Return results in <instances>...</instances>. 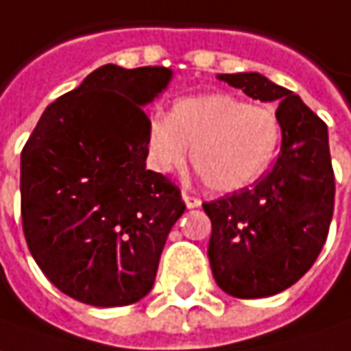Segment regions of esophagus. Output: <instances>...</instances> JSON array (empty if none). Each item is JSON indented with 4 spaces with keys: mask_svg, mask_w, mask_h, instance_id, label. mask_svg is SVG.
<instances>
[{
    "mask_svg": "<svg viewBox=\"0 0 351 351\" xmlns=\"http://www.w3.org/2000/svg\"><path fill=\"white\" fill-rule=\"evenodd\" d=\"M182 200H184L186 208H200V204H202V200H200V198L192 196V194H189V192H182Z\"/></svg>",
    "mask_w": 351,
    "mask_h": 351,
    "instance_id": "1",
    "label": "esophagus"
}]
</instances>
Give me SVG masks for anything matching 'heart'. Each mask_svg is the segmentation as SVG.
Segmentation results:
<instances>
[{
  "instance_id": "b5f03b06",
  "label": "heart",
  "mask_w": 351,
  "mask_h": 351,
  "mask_svg": "<svg viewBox=\"0 0 351 351\" xmlns=\"http://www.w3.org/2000/svg\"><path fill=\"white\" fill-rule=\"evenodd\" d=\"M282 125L273 108L228 94L175 101L169 117L153 115L145 137L153 171L169 175L192 165L214 192H239L265 175L281 147Z\"/></svg>"
}]
</instances>
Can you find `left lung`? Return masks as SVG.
I'll return each mask as SVG.
<instances>
[{"label":"left lung","mask_w":351,"mask_h":351,"mask_svg":"<svg viewBox=\"0 0 351 351\" xmlns=\"http://www.w3.org/2000/svg\"><path fill=\"white\" fill-rule=\"evenodd\" d=\"M250 98L279 101L281 153L253 189L206 202L208 257L223 293L273 297L313 267L334 212V171L326 123L291 90L259 72L218 74Z\"/></svg>","instance_id":"obj_1"}]
</instances>
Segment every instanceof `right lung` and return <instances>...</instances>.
<instances>
[{
    "label": "right lung",
    "mask_w": 351,
    "mask_h": 351,
    "mask_svg": "<svg viewBox=\"0 0 351 351\" xmlns=\"http://www.w3.org/2000/svg\"><path fill=\"white\" fill-rule=\"evenodd\" d=\"M171 78L165 66L104 64L43 112L23 147L29 252L58 291L80 302L110 308L145 297L186 208L175 184L145 167L143 106Z\"/></svg>",
    "instance_id": "add662e5"
}]
</instances>
